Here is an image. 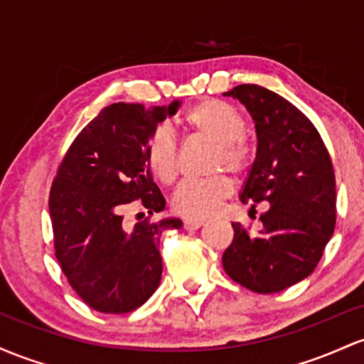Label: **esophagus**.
I'll list each match as a JSON object with an SVG mask.
<instances>
[{
  "label": "esophagus",
  "instance_id": "34e87169",
  "mask_svg": "<svg viewBox=\"0 0 364 364\" xmlns=\"http://www.w3.org/2000/svg\"><path fill=\"white\" fill-rule=\"evenodd\" d=\"M203 220H186V222H183V228H186V230H198L199 227H203Z\"/></svg>",
  "mask_w": 364,
  "mask_h": 364
}]
</instances>
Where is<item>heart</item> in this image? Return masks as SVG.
I'll return each mask as SVG.
<instances>
[{"instance_id":"heart-1","label":"heart","mask_w":364,"mask_h":364,"mask_svg":"<svg viewBox=\"0 0 364 364\" xmlns=\"http://www.w3.org/2000/svg\"><path fill=\"white\" fill-rule=\"evenodd\" d=\"M182 127L191 136L215 144L213 171L244 173L252 160V151L244 141L246 122L234 105L222 100H204L187 109L181 118ZM146 165L158 182L170 186L178 175V151L175 141L165 129H158L146 144ZM228 177H213L208 181H187L181 183L171 199L177 215L196 220L215 213L223 199L232 194Z\"/></svg>"}]
</instances>
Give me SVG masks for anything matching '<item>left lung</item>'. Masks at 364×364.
<instances>
[{"mask_svg":"<svg viewBox=\"0 0 364 364\" xmlns=\"http://www.w3.org/2000/svg\"><path fill=\"white\" fill-rule=\"evenodd\" d=\"M246 106L258 149L240 201L268 203L261 230L232 223L227 275L258 294L282 292L316 268L336 228V175L320 134L285 97L255 84L223 92ZM252 204V210H255Z\"/></svg>","mask_w":364,"mask_h":364,"instance_id":"8db88e82","label":"left lung"}]
</instances>
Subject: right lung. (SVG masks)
<instances>
[{"mask_svg": "<svg viewBox=\"0 0 364 364\" xmlns=\"http://www.w3.org/2000/svg\"><path fill=\"white\" fill-rule=\"evenodd\" d=\"M181 101L144 108L115 103L80 130L61 161L50 193L55 255L68 284L100 313H130L161 282L160 237L181 218L125 225L124 210L141 199L149 215L165 198L146 165V144Z\"/></svg>", "mask_w": 364, "mask_h": 364, "instance_id": "add662e5", "label": "right lung"}]
</instances>
